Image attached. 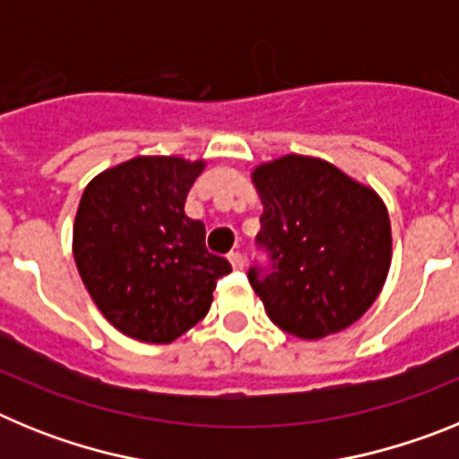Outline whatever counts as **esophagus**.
<instances>
[{
  "label": "esophagus",
  "mask_w": 459,
  "mask_h": 459,
  "mask_svg": "<svg viewBox=\"0 0 459 459\" xmlns=\"http://www.w3.org/2000/svg\"><path fill=\"white\" fill-rule=\"evenodd\" d=\"M227 259H230V262H232V266L237 271H241L243 266H246V257H243L241 253H238V250H232V253L227 255Z\"/></svg>",
  "instance_id": "34e87169"
}]
</instances>
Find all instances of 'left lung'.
Here are the masks:
<instances>
[{
	"instance_id": "obj_1",
	"label": "left lung",
	"mask_w": 459,
	"mask_h": 459,
	"mask_svg": "<svg viewBox=\"0 0 459 459\" xmlns=\"http://www.w3.org/2000/svg\"><path fill=\"white\" fill-rule=\"evenodd\" d=\"M264 204L257 246L269 266L248 280L271 322L301 340L338 333L366 315L391 269L386 204L322 158L282 156L259 165Z\"/></svg>"
}]
</instances>
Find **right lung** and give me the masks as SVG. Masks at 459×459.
<instances>
[{
  "label": "right lung",
  "mask_w": 459,
  "mask_h": 459,
  "mask_svg": "<svg viewBox=\"0 0 459 459\" xmlns=\"http://www.w3.org/2000/svg\"><path fill=\"white\" fill-rule=\"evenodd\" d=\"M204 160L137 156L93 177L73 225V257L93 303L115 328L165 344L204 319L218 278L232 271L186 216Z\"/></svg>",
  "instance_id": "add662e5"
}]
</instances>
